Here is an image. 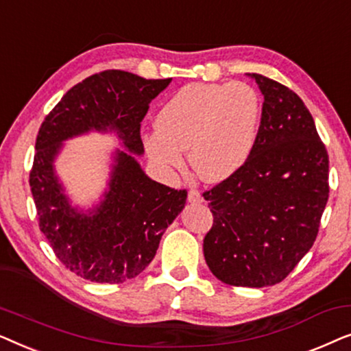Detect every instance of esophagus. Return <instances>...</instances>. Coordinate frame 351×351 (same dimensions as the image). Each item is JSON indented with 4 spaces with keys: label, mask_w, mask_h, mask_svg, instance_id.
Here are the masks:
<instances>
[{
    "label": "esophagus",
    "mask_w": 351,
    "mask_h": 351,
    "mask_svg": "<svg viewBox=\"0 0 351 351\" xmlns=\"http://www.w3.org/2000/svg\"><path fill=\"white\" fill-rule=\"evenodd\" d=\"M189 203H203V196L198 190H190L189 191Z\"/></svg>",
    "instance_id": "esophagus-1"
}]
</instances>
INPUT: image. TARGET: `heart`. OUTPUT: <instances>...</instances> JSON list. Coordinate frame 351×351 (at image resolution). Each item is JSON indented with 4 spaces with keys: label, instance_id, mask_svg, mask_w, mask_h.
<instances>
[{
    "label": "heart",
    "instance_id": "b5f03b06",
    "mask_svg": "<svg viewBox=\"0 0 351 351\" xmlns=\"http://www.w3.org/2000/svg\"><path fill=\"white\" fill-rule=\"evenodd\" d=\"M262 104L244 83L189 84L156 114V131L143 136L153 165L165 172L185 166L184 150L196 174L222 182L241 169L256 147Z\"/></svg>",
    "mask_w": 351,
    "mask_h": 351
}]
</instances>
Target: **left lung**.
<instances>
[{"label": "left lung", "mask_w": 351, "mask_h": 351, "mask_svg": "<svg viewBox=\"0 0 351 351\" xmlns=\"http://www.w3.org/2000/svg\"><path fill=\"white\" fill-rule=\"evenodd\" d=\"M247 75L263 95L256 147L237 174L203 193L214 215L203 251L225 285L265 287L313 246L329 198V156L299 95Z\"/></svg>", "instance_id": "obj_1"}]
</instances>
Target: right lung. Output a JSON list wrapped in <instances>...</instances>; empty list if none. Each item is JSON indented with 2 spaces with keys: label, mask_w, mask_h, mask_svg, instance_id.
<instances>
[{
  "label": "right lung",
  "mask_w": 351,
  "mask_h": 351,
  "mask_svg": "<svg viewBox=\"0 0 351 351\" xmlns=\"http://www.w3.org/2000/svg\"><path fill=\"white\" fill-rule=\"evenodd\" d=\"M171 83L105 70L73 86L43 121L30 171L40 230L65 268L93 282L118 285L148 267L167 225L184 209L186 190L152 180L142 155L141 123ZM89 130L114 132L128 152L114 156L109 189L94 210L73 208L53 169L61 142Z\"/></svg>",
  "instance_id": "1"
}]
</instances>
